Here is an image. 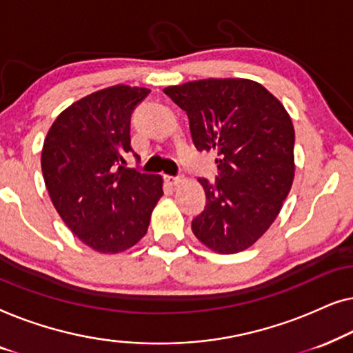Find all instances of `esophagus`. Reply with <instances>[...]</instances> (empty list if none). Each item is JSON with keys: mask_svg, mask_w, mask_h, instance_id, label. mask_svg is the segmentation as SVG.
I'll list each match as a JSON object with an SVG mask.
<instances>
[{"mask_svg": "<svg viewBox=\"0 0 353 353\" xmlns=\"http://www.w3.org/2000/svg\"><path fill=\"white\" fill-rule=\"evenodd\" d=\"M163 178H165V181L168 183V185H172V186L180 185V183L183 181V176H180V175H165Z\"/></svg>", "mask_w": 353, "mask_h": 353, "instance_id": "obj_1", "label": "esophagus"}]
</instances>
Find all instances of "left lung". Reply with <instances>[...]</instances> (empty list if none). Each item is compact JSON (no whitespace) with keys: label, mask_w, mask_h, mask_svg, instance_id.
I'll return each mask as SVG.
<instances>
[{"label":"left lung","mask_w":353,"mask_h":353,"mask_svg":"<svg viewBox=\"0 0 353 353\" xmlns=\"http://www.w3.org/2000/svg\"><path fill=\"white\" fill-rule=\"evenodd\" d=\"M186 110L199 151L220 159L204 186L205 209L192 233L220 254L248 249L270 228L294 180V127L283 104L257 81L207 79L163 90Z\"/></svg>","instance_id":"obj_1"}]
</instances>
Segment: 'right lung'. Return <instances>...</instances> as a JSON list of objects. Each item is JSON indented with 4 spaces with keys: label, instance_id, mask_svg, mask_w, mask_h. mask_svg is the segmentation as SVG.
<instances>
[{
    "label": "right lung",
    "instance_id": "right-lung-1",
    "mask_svg": "<svg viewBox=\"0 0 353 353\" xmlns=\"http://www.w3.org/2000/svg\"><path fill=\"white\" fill-rule=\"evenodd\" d=\"M148 88L115 85L77 101L54 120L41 152L46 190L64 223L91 249L115 254L146 234L162 176L125 167L133 109Z\"/></svg>",
    "mask_w": 353,
    "mask_h": 353
}]
</instances>
